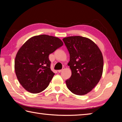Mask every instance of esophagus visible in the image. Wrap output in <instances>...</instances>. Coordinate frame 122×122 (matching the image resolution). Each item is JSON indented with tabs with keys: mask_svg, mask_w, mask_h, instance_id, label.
Wrapping results in <instances>:
<instances>
[{
	"mask_svg": "<svg viewBox=\"0 0 122 122\" xmlns=\"http://www.w3.org/2000/svg\"><path fill=\"white\" fill-rule=\"evenodd\" d=\"M63 69H61V70H59V71H58V72H59V73H61V72H62V71H63Z\"/></svg>",
	"mask_w": 122,
	"mask_h": 122,
	"instance_id": "esophagus-1",
	"label": "esophagus"
}]
</instances>
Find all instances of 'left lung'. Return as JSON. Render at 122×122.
Returning a JSON list of instances; mask_svg holds the SVG:
<instances>
[{"label": "left lung", "mask_w": 122, "mask_h": 122, "mask_svg": "<svg viewBox=\"0 0 122 122\" xmlns=\"http://www.w3.org/2000/svg\"><path fill=\"white\" fill-rule=\"evenodd\" d=\"M70 54L68 65L71 76L66 81L68 89L74 94L83 95L92 90L102 77L103 58L95 43L81 36L63 38Z\"/></svg>", "instance_id": "left-lung-1"}]
</instances>
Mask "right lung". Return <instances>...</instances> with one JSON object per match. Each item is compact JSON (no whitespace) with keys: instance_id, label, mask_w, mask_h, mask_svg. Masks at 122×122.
Here are the masks:
<instances>
[{"instance_id":"right-lung-1","label":"right lung","mask_w":122,"mask_h":122,"mask_svg":"<svg viewBox=\"0 0 122 122\" xmlns=\"http://www.w3.org/2000/svg\"><path fill=\"white\" fill-rule=\"evenodd\" d=\"M63 45L57 37L40 35L33 36L20 47L14 61L19 83L33 94L42 92L55 74L51 69L49 55Z\"/></svg>"}]
</instances>
